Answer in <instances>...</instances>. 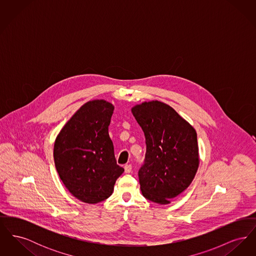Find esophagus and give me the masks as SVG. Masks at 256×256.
I'll return each mask as SVG.
<instances>
[{
    "label": "esophagus",
    "mask_w": 256,
    "mask_h": 256,
    "mask_svg": "<svg viewBox=\"0 0 256 256\" xmlns=\"http://www.w3.org/2000/svg\"><path fill=\"white\" fill-rule=\"evenodd\" d=\"M124 172L128 174V172H132V165L130 164H126V165L124 166Z\"/></svg>",
    "instance_id": "obj_1"
}]
</instances>
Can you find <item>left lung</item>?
<instances>
[{"label": "left lung", "mask_w": 256, "mask_h": 256, "mask_svg": "<svg viewBox=\"0 0 256 256\" xmlns=\"http://www.w3.org/2000/svg\"><path fill=\"white\" fill-rule=\"evenodd\" d=\"M132 112L146 137V160L138 172L142 194L156 204H169L189 187L198 169L196 132L160 100L135 104Z\"/></svg>", "instance_id": "obj_1"}]
</instances>
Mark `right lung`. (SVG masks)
Returning a JSON list of instances; mask_svg holds the SVG:
<instances>
[{
	"label": "right lung",
	"mask_w": 256,
	"mask_h": 256,
	"mask_svg": "<svg viewBox=\"0 0 256 256\" xmlns=\"http://www.w3.org/2000/svg\"><path fill=\"white\" fill-rule=\"evenodd\" d=\"M113 110L114 106L106 100L87 102L54 140V160L62 182L74 198L89 204L110 198L124 172L108 134Z\"/></svg>",
	"instance_id": "add662e5"
}]
</instances>
